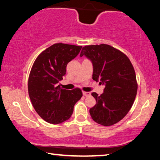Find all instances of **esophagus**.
<instances>
[{"mask_svg":"<svg viewBox=\"0 0 160 160\" xmlns=\"http://www.w3.org/2000/svg\"><path fill=\"white\" fill-rule=\"evenodd\" d=\"M82 94L84 96H86V97H88V96H90V92H82Z\"/></svg>","mask_w":160,"mask_h":160,"instance_id":"1","label":"esophagus"}]
</instances>
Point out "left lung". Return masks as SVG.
I'll return each mask as SVG.
<instances>
[{
	"label": "left lung",
	"instance_id": "obj_1",
	"mask_svg": "<svg viewBox=\"0 0 160 160\" xmlns=\"http://www.w3.org/2000/svg\"><path fill=\"white\" fill-rule=\"evenodd\" d=\"M80 56H85L92 63V79L105 85L100 96L92 93L97 102L90 109L92 118L104 126L118 123L131 109L137 94L136 76L131 61L121 51L104 44L85 46Z\"/></svg>",
	"mask_w": 160,
	"mask_h": 160
}]
</instances>
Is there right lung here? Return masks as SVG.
I'll return each mask as SVG.
<instances>
[{
	"mask_svg": "<svg viewBox=\"0 0 160 160\" xmlns=\"http://www.w3.org/2000/svg\"><path fill=\"white\" fill-rule=\"evenodd\" d=\"M81 46L58 43L39 54L32 67L28 92L32 106L48 123L58 124L70 118L74 105L82 96L80 88L61 89L59 81L66 75L67 64L75 58Z\"/></svg>",
	"mask_w": 160,
	"mask_h": 160,
	"instance_id": "obj_1",
	"label": "right lung"
}]
</instances>
